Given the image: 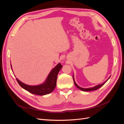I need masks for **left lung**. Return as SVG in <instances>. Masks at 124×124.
<instances>
[{"label":"left lung","mask_w":124,"mask_h":124,"mask_svg":"<svg viewBox=\"0 0 124 124\" xmlns=\"http://www.w3.org/2000/svg\"><path fill=\"white\" fill-rule=\"evenodd\" d=\"M111 77V76H110ZM110 77L108 78V79L105 81L104 82H103V83H102V84H99V85H96V86H95L94 87H89V88H82V87H80V86H78L76 83V82H75V80H74V76H73V81H74V84H75V85L76 86V87L78 88L79 89H80V90H81V91H85V92H88V91H95V90H97V89H98V88H100L101 86H103L105 83H106L107 82V81L109 79V78H110Z\"/></svg>","instance_id":"1"}]
</instances>
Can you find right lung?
I'll list each match as a JSON object with an SVG mask.
<instances>
[{"label":"right lung","mask_w":124,"mask_h":124,"mask_svg":"<svg viewBox=\"0 0 124 124\" xmlns=\"http://www.w3.org/2000/svg\"><path fill=\"white\" fill-rule=\"evenodd\" d=\"M11 67L12 66L11 65ZM62 66L60 63H58L54 68L52 69L48 74L46 80L43 83L38 85H29L21 82L16 78L18 83L21 87L32 94L43 96L52 93L55 89L56 85L57 75L59 71L62 69ZM12 69V68H11Z\"/></svg>","instance_id":"obj_1"}]
</instances>
